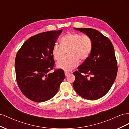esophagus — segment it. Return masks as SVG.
<instances>
[{
  "label": "esophagus",
  "mask_w": 129,
  "mask_h": 129,
  "mask_svg": "<svg viewBox=\"0 0 129 129\" xmlns=\"http://www.w3.org/2000/svg\"><path fill=\"white\" fill-rule=\"evenodd\" d=\"M70 74H71V73H69V72H64V74H65V75H66V76H67L68 75H69Z\"/></svg>",
  "instance_id": "obj_1"
}]
</instances>
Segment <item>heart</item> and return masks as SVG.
<instances>
[{"instance_id": "1", "label": "heart", "mask_w": 129, "mask_h": 129, "mask_svg": "<svg viewBox=\"0 0 129 129\" xmlns=\"http://www.w3.org/2000/svg\"><path fill=\"white\" fill-rule=\"evenodd\" d=\"M60 45H54L52 54L55 60L58 61L65 55L66 51L69 55L58 61L57 67L69 72L75 68L79 60L84 61L90 54L92 49V41L87 35L72 33L65 35L61 38Z\"/></svg>"}]
</instances>
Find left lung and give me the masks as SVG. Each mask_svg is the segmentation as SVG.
Returning <instances> with one entry per match:
<instances>
[{
  "instance_id": "8db88e82",
  "label": "left lung",
  "mask_w": 129,
  "mask_h": 129,
  "mask_svg": "<svg viewBox=\"0 0 129 129\" xmlns=\"http://www.w3.org/2000/svg\"><path fill=\"white\" fill-rule=\"evenodd\" d=\"M74 29L90 37L93 46L89 56L78 67V71L73 73L75 76L73 87L85 99H99L109 91L117 76L118 68L114 46L108 38L95 29Z\"/></svg>"
}]
</instances>
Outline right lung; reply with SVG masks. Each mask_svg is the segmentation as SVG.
I'll list each match as a JSON object with an SVG mask.
<instances>
[{
	"instance_id": "1",
	"label": "right lung",
	"mask_w": 129,
	"mask_h": 129,
	"mask_svg": "<svg viewBox=\"0 0 129 129\" xmlns=\"http://www.w3.org/2000/svg\"><path fill=\"white\" fill-rule=\"evenodd\" d=\"M62 29L49 31L30 37L22 45L15 60L16 80L22 93L36 102L51 99L65 78L62 69L52 73V49Z\"/></svg>"
}]
</instances>
